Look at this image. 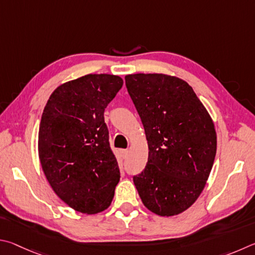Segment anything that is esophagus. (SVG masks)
Instances as JSON below:
<instances>
[{
	"label": "esophagus",
	"instance_id": "34e87169",
	"mask_svg": "<svg viewBox=\"0 0 255 255\" xmlns=\"http://www.w3.org/2000/svg\"><path fill=\"white\" fill-rule=\"evenodd\" d=\"M121 154H122L123 158H127L128 154V150H121Z\"/></svg>",
	"mask_w": 255,
	"mask_h": 255
}]
</instances>
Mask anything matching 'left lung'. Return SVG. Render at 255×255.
<instances>
[{"mask_svg":"<svg viewBox=\"0 0 255 255\" xmlns=\"http://www.w3.org/2000/svg\"><path fill=\"white\" fill-rule=\"evenodd\" d=\"M149 146L144 170L133 177L144 206L178 215L202 194L216 155L213 120L188 83L164 74L125 76Z\"/></svg>","mask_w":255,"mask_h":255,"instance_id":"left-lung-1","label":"left lung"}]
</instances>
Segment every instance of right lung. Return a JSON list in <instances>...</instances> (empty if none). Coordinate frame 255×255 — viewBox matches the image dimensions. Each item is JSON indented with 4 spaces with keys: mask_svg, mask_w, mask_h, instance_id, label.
<instances>
[{
    "mask_svg": "<svg viewBox=\"0 0 255 255\" xmlns=\"http://www.w3.org/2000/svg\"><path fill=\"white\" fill-rule=\"evenodd\" d=\"M115 75L89 74L57 87L40 122L39 159L51 188L75 211H105L120 181L104 111L122 88Z\"/></svg>",
    "mask_w": 255,
    "mask_h": 255,
    "instance_id": "1",
    "label": "right lung"
}]
</instances>
